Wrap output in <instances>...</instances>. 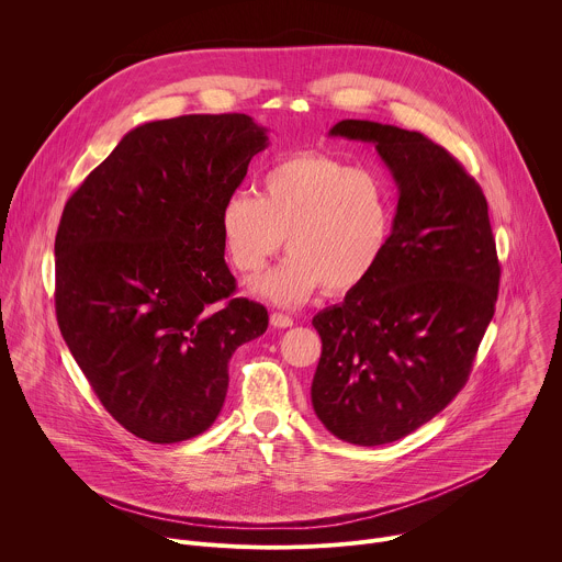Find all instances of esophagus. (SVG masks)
Returning a JSON list of instances; mask_svg holds the SVG:
<instances>
[{"label":"esophagus","instance_id":"1","mask_svg":"<svg viewBox=\"0 0 562 562\" xmlns=\"http://www.w3.org/2000/svg\"><path fill=\"white\" fill-rule=\"evenodd\" d=\"M271 325H273V327H278V329L293 327V317H291V315H286V313L273 311V313H271Z\"/></svg>","mask_w":562,"mask_h":562}]
</instances>
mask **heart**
I'll use <instances>...</instances> for the list:
<instances>
[{"label":"heart","instance_id":"heart-1","mask_svg":"<svg viewBox=\"0 0 562 562\" xmlns=\"http://www.w3.org/2000/svg\"><path fill=\"white\" fill-rule=\"evenodd\" d=\"M395 198L389 178L327 153L289 155L260 180V195L237 189L220 209V231L233 267L260 271L284 245V260L254 289L300 304L317 286L347 291L382 260L393 233Z\"/></svg>","mask_w":562,"mask_h":562}]
</instances>
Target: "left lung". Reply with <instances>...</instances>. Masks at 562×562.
Segmentation results:
<instances>
[{"label": "left lung", "mask_w": 562, "mask_h": 562, "mask_svg": "<svg viewBox=\"0 0 562 562\" xmlns=\"http://www.w3.org/2000/svg\"><path fill=\"white\" fill-rule=\"evenodd\" d=\"M329 133L373 142L400 193L378 267L313 317V412L336 438L375 447L429 423L467 384L501 265L485 193L447 148L369 120Z\"/></svg>", "instance_id": "left-lung-1"}]
</instances>
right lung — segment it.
<instances>
[{
  "label": "right lung",
  "mask_w": 562,
  "mask_h": 562,
  "mask_svg": "<svg viewBox=\"0 0 562 562\" xmlns=\"http://www.w3.org/2000/svg\"><path fill=\"white\" fill-rule=\"evenodd\" d=\"M267 144L245 113L148 122L64 206L57 325L104 409L142 440L206 431L233 351L269 327L260 302L233 295L220 231L222 202Z\"/></svg>",
  "instance_id": "add662e5"
}]
</instances>
